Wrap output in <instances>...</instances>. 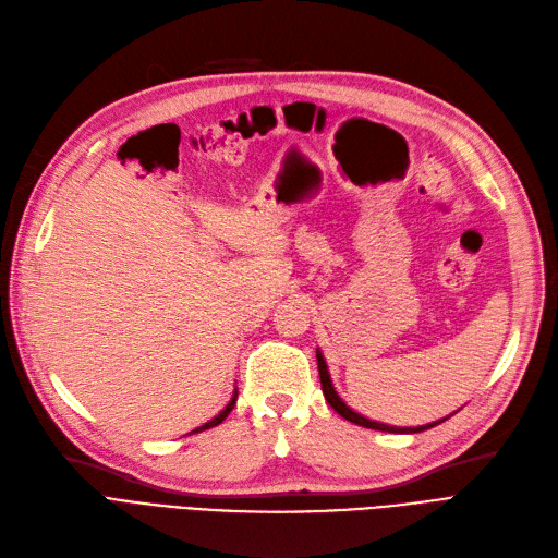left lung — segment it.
Instances as JSON below:
<instances>
[{
    "mask_svg": "<svg viewBox=\"0 0 558 558\" xmlns=\"http://www.w3.org/2000/svg\"><path fill=\"white\" fill-rule=\"evenodd\" d=\"M317 367H319V379H322V390H324V398H326V402L331 404L338 414L342 416V418H347L349 423H356V425H361V427H369V429H379V432H393V435H416V432H423V429H429V427H435V425H439V423H444L446 418H441V421H437V423H427V425H418V427H393V425H386V423H377V421H369V418H365V416H361V414H356L354 409H349L344 402H342V398L338 396V390L333 388V381H331V375H328V367H326V361H324V356H322V352L317 349Z\"/></svg>",
    "mask_w": 558,
    "mask_h": 558,
    "instance_id": "obj_1",
    "label": "left lung"
}]
</instances>
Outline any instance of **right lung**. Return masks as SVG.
<instances>
[{
  "mask_svg": "<svg viewBox=\"0 0 558 558\" xmlns=\"http://www.w3.org/2000/svg\"><path fill=\"white\" fill-rule=\"evenodd\" d=\"M236 396H239V393H236V390H234V396H232V400H230V402H227V407H225V409L220 411V414H218V416H214V418H211L209 423H204V425L195 427L193 432H204V429H209V427H216V425H220V423H222V421H225L227 416H230V411L234 409V404H236Z\"/></svg>",
  "mask_w": 558,
  "mask_h": 558,
  "instance_id": "right-lung-1",
  "label": "right lung"
}]
</instances>
